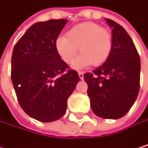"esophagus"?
<instances>
[{"mask_svg":"<svg viewBox=\"0 0 148 148\" xmlns=\"http://www.w3.org/2000/svg\"><path fill=\"white\" fill-rule=\"evenodd\" d=\"M78 75H79V77H80V79H83V77H84V73H82V72H79L78 73Z\"/></svg>","mask_w":148,"mask_h":148,"instance_id":"obj_1","label":"esophagus"}]
</instances>
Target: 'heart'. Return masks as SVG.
<instances>
[{"mask_svg": "<svg viewBox=\"0 0 148 148\" xmlns=\"http://www.w3.org/2000/svg\"><path fill=\"white\" fill-rule=\"evenodd\" d=\"M55 48L66 64L73 61L79 48L82 54L75 60L73 67L82 69L90 65H103L112 52L113 39L110 32L100 25L84 22L73 26L66 34V37H58Z\"/></svg>", "mask_w": 148, "mask_h": 148, "instance_id": "b5f03b06", "label": "heart"}]
</instances>
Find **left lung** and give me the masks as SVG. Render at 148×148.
Returning a JSON list of instances; mask_svg holds the SVG:
<instances>
[{
  "mask_svg": "<svg viewBox=\"0 0 148 148\" xmlns=\"http://www.w3.org/2000/svg\"><path fill=\"white\" fill-rule=\"evenodd\" d=\"M112 28V52L105 63L84 75L93 113L104 119L124 116L137 99L140 81V58L124 28L106 18Z\"/></svg>",
  "mask_w": 148,
  "mask_h": 148,
  "instance_id": "8db88e82",
  "label": "left lung"
}]
</instances>
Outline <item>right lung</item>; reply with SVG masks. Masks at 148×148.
Instances as JSON below:
<instances>
[{
  "label": "right lung",
  "mask_w": 148,
  "mask_h": 148,
  "mask_svg": "<svg viewBox=\"0 0 148 148\" xmlns=\"http://www.w3.org/2000/svg\"><path fill=\"white\" fill-rule=\"evenodd\" d=\"M67 23L50 19L34 24L16 43L11 80L23 110L42 123L64 116L80 77L58 54L55 42Z\"/></svg>",
  "instance_id": "obj_1"
}]
</instances>
